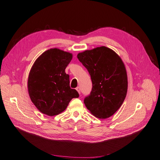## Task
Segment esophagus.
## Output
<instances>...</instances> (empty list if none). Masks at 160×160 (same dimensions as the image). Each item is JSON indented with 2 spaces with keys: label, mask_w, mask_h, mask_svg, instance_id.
Here are the masks:
<instances>
[{
  "label": "esophagus",
  "mask_w": 160,
  "mask_h": 160,
  "mask_svg": "<svg viewBox=\"0 0 160 160\" xmlns=\"http://www.w3.org/2000/svg\"><path fill=\"white\" fill-rule=\"evenodd\" d=\"M76 91H77V92H78V93L80 94V88L79 87H77V88H76Z\"/></svg>",
  "instance_id": "1"
}]
</instances>
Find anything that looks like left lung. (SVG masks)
<instances>
[{"mask_svg": "<svg viewBox=\"0 0 160 160\" xmlns=\"http://www.w3.org/2000/svg\"><path fill=\"white\" fill-rule=\"evenodd\" d=\"M88 71L93 87L84 99L86 108L94 116L106 119L122 106L128 92V75L121 58L114 50L101 46L77 55Z\"/></svg>", "mask_w": 160, "mask_h": 160, "instance_id": "8db88e82", "label": "left lung"}]
</instances>
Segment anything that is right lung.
I'll return each instance as SVG.
<instances>
[{"instance_id": "1", "label": "right lung", "mask_w": 160, "mask_h": 160, "mask_svg": "<svg viewBox=\"0 0 160 160\" xmlns=\"http://www.w3.org/2000/svg\"><path fill=\"white\" fill-rule=\"evenodd\" d=\"M72 54L58 48L45 51L34 61L29 74L27 88L32 103L40 112L53 116L67 108L79 94L69 86L65 68Z\"/></svg>"}]
</instances>
